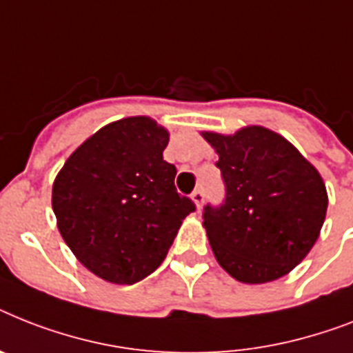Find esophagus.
Instances as JSON below:
<instances>
[{
  "label": "esophagus",
  "mask_w": 353,
  "mask_h": 353,
  "mask_svg": "<svg viewBox=\"0 0 353 353\" xmlns=\"http://www.w3.org/2000/svg\"><path fill=\"white\" fill-rule=\"evenodd\" d=\"M192 201L196 203L197 210H199L203 206V203H205V192H203L201 188H196V190L192 192Z\"/></svg>",
  "instance_id": "esophagus-1"
}]
</instances>
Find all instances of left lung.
<instances>
[{
  "instance_id": "obj_1",
  "label": "left lung",
  "mask_w": 353,
  "mask_h": 353,
  "mask_svg": "<svg viewBox=\"0 0 353 353\" xmlns=\"http://www.w3.org/2000/svg\"><path fill=\"white\" fill-rule=\"evenodd\" d=\"M201 136L219 156L226 186L225 203L203 212L217 263L246 285L286 276L308 256L325 223L328 194L321 174L270 128Z\"/></svg>"
}]
</instances>
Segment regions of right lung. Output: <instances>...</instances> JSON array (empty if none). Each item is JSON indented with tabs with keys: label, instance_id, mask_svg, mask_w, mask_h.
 Segmentation results:
<instances>
[{
	"label": "right lung",
	"instance_id": "1",
	"mask_svg": "<svg viewBox=\"0 0 353 353\" xmlns=\"http://www.w3.org/2000/svg\"><path fill=\"white\" fill-rule=\"evenodd\" d=\"M168 130L152 117L108 123L70 154L52 185L59 234L94 276L134 285L161 265L190 212L176 167L163 159Z\"/></svg>",
	"mask_w": 353,
	"mask_h": 353
}]
</instances>
